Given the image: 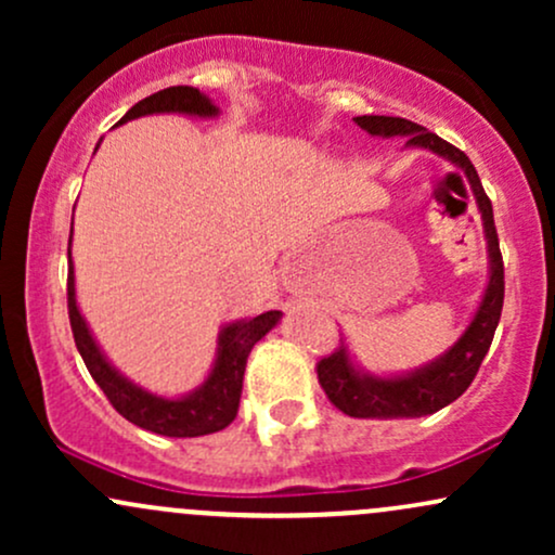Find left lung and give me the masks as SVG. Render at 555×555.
I'll list each match as a JSON object with an SVG mask.
<instances>
[{
  "label": "left lung",
  "instance_id": "left-lung-1",
  "mask_svg": "<svg viewBox=\"0 0 555 555\" xmlns=\"http://www.w3.org/2000/svg\"><path fill=\"white\" fill-rule=\"evenodd\" d=\"M362 130H367L371 135L380 138H393L401 135L406 138V145L412 149H428L433 154L449 158L451 164H456L464 175H467L469 184H473V193L477 201V208L482 214V227H486V240H488V256H490V282L486 295H482L480 308L469 323L467 331L462 334V339L430 365L420 367V371L410 375H399V378H378V375L360 373L358 367L349 360L347 347L334 349L328 358H323L315 365L318 371V384L331 404L336 410H341L349 417H423L433 415V412L443 410L446 404H451L454 399H460L467 391L469 384L475 380L477 371H480V362L488 354L490 341H493L495 326L501 321V308H503V258L499 247V234H495L493 224V206H490V197L482 190L480 177L469 162L464 151L456 145L446 143L443 138H438L436 132H428L423 125L410 122V119L401 117H354Z\"/></svg>",
  "mask_w": 555,
  "mask_h": 555
}]
</instances>
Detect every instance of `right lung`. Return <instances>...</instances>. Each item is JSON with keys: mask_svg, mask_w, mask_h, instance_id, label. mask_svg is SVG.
<instances>
[{"mask_svg": "<svg viewBox=\"0 0 555 555\" xmlns=\"http://www.w3.org/2000/svg\"><path fill=\"white\" fill-rule=\"evenodd\" d=\"M162 112H177V114H195V117H216L219 109L208 95H203L197 88L190 86H171L164 88L149 99L138 101L130 112L119 119V125L127 119L143 117V114H162ZM73 242V240H69ZM67 313L69 326H73L75 347H78L82 362H86L88 373L93 375L95 384L112 401L114 410L125 420H130L138 428L158 433V436L169 438H195L208 436V433L224 430L234 417H237L240 393H242V375H245L247 354L256 347L258 339H263L269 331L276 326L282 313L279 310H269V313L250 318V321L229 323L219 334V354H216L214 371L203 380L201 388L182 399H164L156 393H149L119 375L109 365V360L101 354L99 344L93 341L91 331H88L86 321H82L78 310V299H75V271H73V256L67 247Z\"/></svg>", "mask_w": 555, "mask_h": 555, "instance_id": "1", "label": "right lung"}]
</instances>
